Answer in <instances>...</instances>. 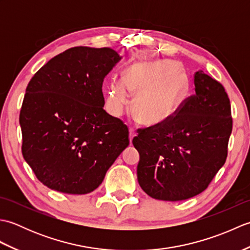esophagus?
Masks as SVG:
<instances>
[{
	"mask_svg": "<svg viewBox=\"0 0 250 250\" xmlns=\"http://www.w3.org/2000/svg\"><path fill=\"white\" fill-rule=\"evenodd\" d=\"M135 136H136V132H135V130L131 128V129H130V131H129V140H130V143L132 142V140H133Z\"/></svg>",
	"mask_w": 250,
	"mask_h": 250,
	"instance_id": "obj_1",
	"label": "esophagus"
}]
</instances>
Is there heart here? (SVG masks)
<instances>
[{
    "instance_id": "obj_1",
    "label": "heart",
    "mask_w": 250,
    "mask_h": 250,
    "mask_svg": "<svg viewBox=\"0 0 250 250\" xmlns=\"http://www.w3.org/2000/svg\"><path fill=\"white\" fill-rule=\"evenodd\" d=\"M129 91L136 94L133 109L147 125H160L171 120L188 94V82L177 62L155 60L136 62L125 71L124 81L110 83L109 111L122 114L129 103Z\"/></svg>"
}]
</instances>
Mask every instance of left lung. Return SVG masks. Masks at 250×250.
Returning <instances> with one entry per match:
<instances>
[{
    "label": "left lung",
    "mask_w": 250,
    "mask_h": 250,
    "mask_svg": "<svg viewBox=\"0 0 250 250\" xmlns=\"http://www.w3.org/2000/svg\"><path fill=\"white\" fill-rule=\"evenodd\" d=\"M195 93L171 120L139 129L132 143L140 153L137 180L153 199L183 201L208 187L228 156L232 132L224 86L199 71Z\"/></svg>",
    "instance_id": "8db88e82"
}]
</instances>
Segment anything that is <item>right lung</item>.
Returning a JSON list of instances; mask_svg holds the SVG:
<instances>
[{"label": "right lung", "mask_w": 250, "mask_h": 250, "mask_svg": "<svg viewBox=\"0 0 250 250\" xmlns=\"http://www.w3.org/2000/svg\"><path fill=\"white\" fill-rule=\"evenodd\" d=\"M120 60L107 47H73L30 81L19 116L22 155L48 188L92 192L129 146L128 126L103 108L104 78Z\"/></svg>", "instance_id": "right-lung-1"}]
</instances>
